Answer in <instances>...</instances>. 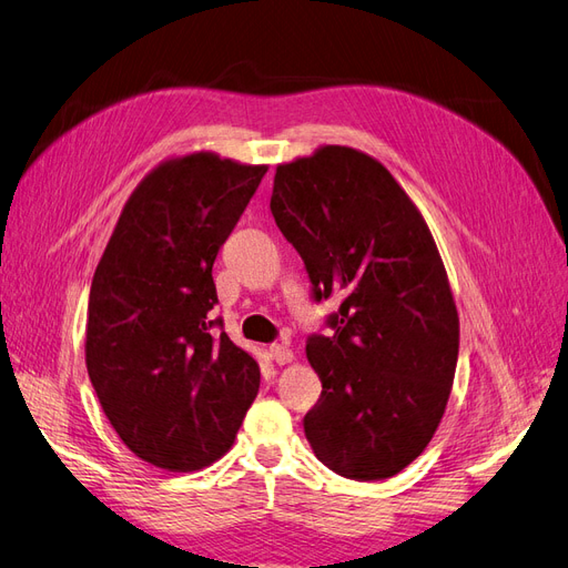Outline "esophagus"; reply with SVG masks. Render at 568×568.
<instances>
[{
	"instance_id": "esophagus-1",
	"label": "esophagus",
	"mask_w": 568,
	"mask_h": 568,
	"mask_svg": "<svg viewBox=\"0 0 568 568\" xmlns=\"http://www.w3.org/2000/svg\"><path fill=\"white\" fill-rule=\"evenodd\" d=\"M270 357L277 365H288L291 359H294V351H291L286 343H272V346H270Z\"/></svg>"
}]
</instances>
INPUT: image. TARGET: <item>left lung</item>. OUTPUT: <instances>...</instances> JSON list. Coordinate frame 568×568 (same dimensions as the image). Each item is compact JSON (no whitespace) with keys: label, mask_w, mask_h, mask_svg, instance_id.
Masks as SVG:
<instances>
[{"label":"left lung","mask_w":568,"mask_h":568,"mask_svg":"<svg viewBox=\"0 0 568 568\" xmlns=\"http://www.w3.org/2000/svg\"><path fill=\"white\" fill-rule=\"evenodd\" d=\"M270 211L315 298L343 296L334 336L305 346L322 382L305 438L341 476L390 478L432 443L457 367V305L432 230L379 161L336 144L280 163Z\"/></svg>","instance_id":"1"}]
</instances>
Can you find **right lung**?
Listing matches in <instances>:
<instances>
[{"mask_svg":"<svg viewBox=\"0 0 568 568\" xmlns=\"http://www.w3.org/2000/svg\"><path fill=\"white\" fill-rule=\"evenodd\" d=\"M267 165L213 151L168 159L134 186L97 265L84 363L128 448L196 471L225 455L261 386L253 355L209 313L213 263Z\"/></svg>","mask_w":568,"mask_h":568,"instance_id":"right-lung-1","label":"right lung"}]
</instances>
